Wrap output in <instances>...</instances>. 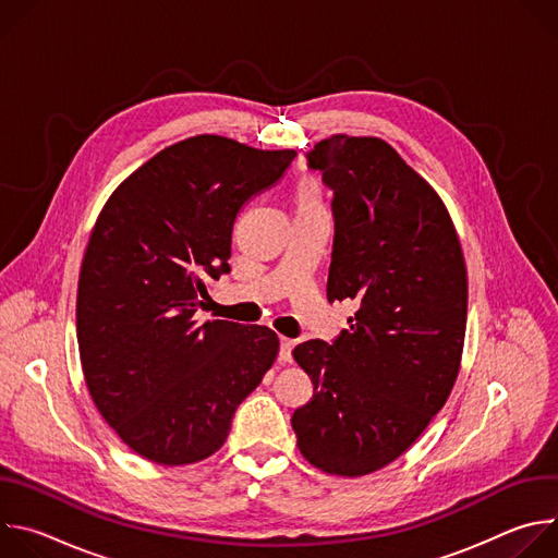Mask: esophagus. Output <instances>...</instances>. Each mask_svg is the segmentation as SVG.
Segmentation results:
<instances>
[{
  "label": "esophagus",
  "mask_w": 558,
  "mask_h": 558,
  "mask_svg": "<svg viewBox=\"0 0 558 558\" xmlns=\"http://www.w3.org/2000/svg\"><path fill=\"white\" fill-rule=\"evenodd\" d=\"M293 347H295V342L293 340H289V338H280V353H278V357H280V362H291V351H293Z\"/></svg>",
  "instance_id": "1"
}]
</instances>
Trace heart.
Instances as JSON below:
<instances>
[{"instance_id":"heart-1","label":"heart","mask_w":558,"mask_h":558,"mask_svg":"<svg viewBox=\"0 0 558 558\" xmlns=\"http://www.w3.org/2000/svg\"><path fill=\"white\" fill-rule=\"evenodd\" d=\"M295 205L298 209L323 207V190L313 179H302L295 187Z\"/></svg>"}]
</instances>
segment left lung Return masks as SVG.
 <instances>
[{"label": "left lung", "mask_w": 558, "mask_h": 558, "mask_svg": "<svg viewBox=\"0 0 558 558\" xmlns=\"http://www.w3.org/2000/svg\"><path fill=\"white\" fill-rule=\"evenodd\" d=\"M306 161L333 190L327 298L357 311L333 344L293 349L313 397L291 426L311 465L362 476L407 452L448 400L465 336V263L444 201L386 141L333 134Z\"/></svg>", "instance_id": "1"}]
</instances>
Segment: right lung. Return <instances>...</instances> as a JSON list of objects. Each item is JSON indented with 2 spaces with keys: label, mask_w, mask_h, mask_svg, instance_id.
Returning a JSON list of instances; mask_svg holds the SVG:
<instances>
[{
  "label": "right lung",
  "mask_w": 558,
  "mask_h": 558,
  "mask_svg": "<svg viewBox=\"0 0 558 558\" xmlns=\"http://www.w3.org/2000/svg\"><path fill=\"white\" fill-rule=\"evenodd\" d=\"M293 149L198 134L151 156L104 205L76 291V340L95 407L136 454L185 465L214 454L278 355L269 327L194 313L229 274L231 229Z\"/></svg>",
  "instance_id": "right-lung-1"
}]
</instances>
